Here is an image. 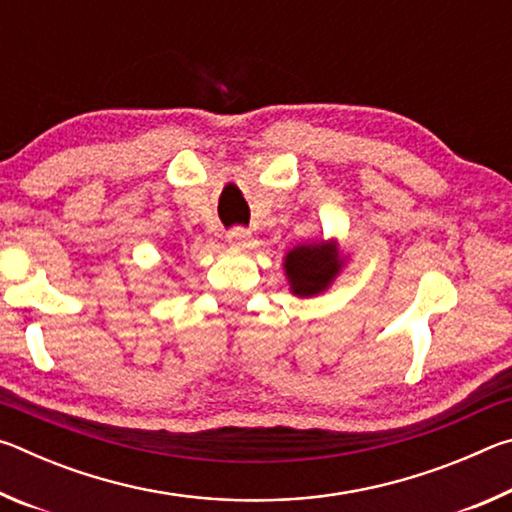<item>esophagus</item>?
Returning a JSON list of instances; mask_svg holds the SVG:
<instances>
[{"mask_svg":"<svg viewBox=\"0 0 512 512\" xmlns=\"http://www.w3.org/2000/svg\"><path fill=\"white\" fill-rule=\"evenodd\" d=\"M225 239H228L230 246L246 248V246H248V239H250V230H246V228H241V225H237V228L228 230V235H225Z\"/></svg>","mask_w":512,"mask_h":512,"instance_id":"1","label":"esophagus"}]
</instances>
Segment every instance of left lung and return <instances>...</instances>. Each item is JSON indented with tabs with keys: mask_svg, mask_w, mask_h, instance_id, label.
<instances>
[{
	"mask_svg": "<svg viewBox=\"0 0 512 512\" xmlns=\"http://www.w3.org/2000/svg\"><path fill=\"white\" fill-rule=\"evenodd\" d=\"M343 262L336 241H314L291 248L284 255V275L291 293L298 298H311L327 291L341 273Z\"/></svg>",
	"mask_w": 512,
	"mask_h": 512,
	"instance_id": "8db88e82",
	"label": "left lung"
}]
</instances>
